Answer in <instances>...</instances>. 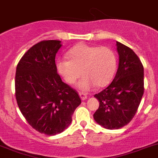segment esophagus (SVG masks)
<instances>
[{"mask_svg": "<svg viewBox=\"0 0 158 158\" xmlns=\"http://www.w3.org/2000/svg\"><path fill=\"white\" fill-rule=\"evenodd\" d=\"M79 96H80L82 100H85V99L87 98V94L84 93V92H79Z\"/></svg>", "mask_w": 158, "mask_h": 158, "instance_id": "1", "label": "esophagus"}]
</instances>
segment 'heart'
Masks as SVG:
<instances>
[{
  "instance_id": "obj_1",
  "label": "heart",
  "mask_w": 158,
  "mask_h": 158,
  "mask_svg": "<svg viewBox=\"0 0 158 158\" xmlns=\"http://www.w3.org/2000/svg\"><path fill=\"white\" fill-rule=\"evenodd\" d=\"M69 59H60L56 67L63 79L73 84L83 75L79 84L83 90L94 86L105 87L112 81L116 70V54L108 46H90L85 43L76 45L67 53Z\"/></svg>"
}]
</instances>
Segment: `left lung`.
Wrapping results in <instances>:
<instances>
[{
  "mask_svg": "<svg viewBox=\"0 0 158 158\" xmlns=\"http://www.w3.org/2000/svg\"><path fill=\"white\" fill-rule=\"evenodd\" d=\"M119 67L109 86L95 94L99 107L94 119L108 129H119L134 117L144 94V67L132 49L116 42Z\"/></svg>",
  "mask_w": 158,
  "mask_h": 158,
  "instance_id": "left-lung-1",
  "label": "left lung"
}]
</instances>
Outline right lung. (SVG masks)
<instances>
[{
	"label": "right lung",
	"instance_id": "add662e5",
	"mask_svg": "<svg viewBox=\"0 0 158 158\" xmlns=\"http://www.w3.org/2000/svg\"><path fill=\"white\" fill-rule=\"evenodd\" d=\"M58 40H43L25 53L17 66L15 95L19 109L30 126L48 136L59 134L71 124L81 104L78 92L57 73Z\"/></svg>",
	"mask_w": 158,
	"mask_h": 158
}]
</instances>
